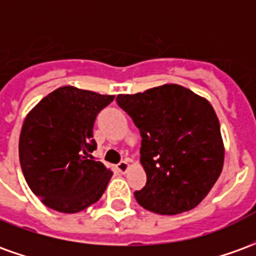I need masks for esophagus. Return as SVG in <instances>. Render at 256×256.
<instances>
[{"label": "esophagus", "mask_w": 256, "mask_h": 256, "mask_svg": "<svg viewBox=\"0 0 256 256\" xmlns=\"http://www.w3.org/2000/svg\"><path fill=\"white\" fill-rule=\"evenodd\" d=\"M116 168L119 172H126L128 170V160H122L118 164Z\"/></svg>", "instance_id": "esophagus-1"}]
</instances>
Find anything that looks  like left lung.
Masks as SVG:
<instances>
[{"label":"left lung","instance_id":"obj_1","mask_svg":"<svg viewBox=\"0 0 256 256\" xmlns=\"http://www.w3.org/2000/svg\"><path fill=\"white\" fill-rule=\"evenodd\" d=\"M118 106L141 134L146 184L134 198L144 208L181 214L203 200L224 166L220 120L208 101L180 84L119 94Z\"/></svg>","mask_w":256,"mask_h":256}]
</instances>
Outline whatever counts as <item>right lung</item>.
I'll list each match as a JSON object with an SVG mask.
<instances>
[{
	"label": "right lung",
	"instance_id": "1",
	"mask_svg": "<svg viewBox=\"0 0 256 256\" xmlns=\"http://www.w3.org/2000/svg\"><path fill=\"white\" fill-rule=\"evenodd\" d=\"M115 96L74 86L58 88L26 116L19 159L31 192L49 208L79 212L102 196L112 177L94 160L93 126L98 112Z\"/></svg>",
	"mask_w": 256,
	"mask_h": 256
}]
</instances>
